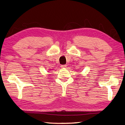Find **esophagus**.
<instances>
[{
  "mask_svg": "<svg viewBox=\"0 0 125 125\" xmlns=\"http://www.w3.org/2000/svg\"><path fill=\"white\" fill-rule=\"evenodd\" d=\"M66 67H67L66 65H61V67L62 68H65Z\"/></svg>",
  "mask_w": 125,
  "mask_h": 125,
  "instance_id": "obj_1",
  "label": "esophagus"
}]
</instances>
